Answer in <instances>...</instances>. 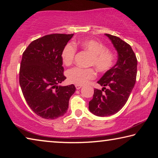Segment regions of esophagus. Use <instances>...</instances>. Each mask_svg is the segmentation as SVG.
<instances>
[{"label":"esophagus","instance_id":"obj_1","mask_svg":"<svg viewBox=\"0 0 158 158\" xmlns=\"http://www.w3.org/2000/svg\"><path fill=\"white\" fill-rule=\"evenodd\" d=\"M75 87H76V89L77 90H79V89H80L82 87V85H77V84H76L75 85Z\"/></svg>","mask_w":158,"mask_h":158}]
</instances>
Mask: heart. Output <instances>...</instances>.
Segmentation results:
<instances>
[{
    "instance_id": "1",
    "label": "heart",
    "mask_w": 158,
    "mask_h": 158,
    "mask_svg": "<svg viewBox=\"0 0 158 158\" xmlns=\"http://www.w3.org/2000/svg\"><path fill=\"white\" fill-rule=\"evenodd\" d=\"M76 47H79L91 54L89 65L94 66L100 73H106L114 65V53L94 40H84L74 42V44L72 43L65 44L61 52V59L64 65H69L73 62L77 52ZM95 74V72L93 68L83 69L74 67L67 72V78L72 84L83 85L94 79Z\"/></svg>"
}]
</instances>
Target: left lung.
<instances>
[{"label":"left lung","mask_w":158,"mask_h":158,"mask_svg":"<svg viewBox=\"0 0 158 158\" xmlns=\"http://www.w3.org/2000/svg\"><path fill=\"white\" fill-rule=\"evenodd\" d=\"M105 35L117 51L118 60L98 81L103 88L95 89L89 102L90 111L98 116H111L123 107L135 86L137 72V60L130 45L118 37Z\"/></svg>","instance_id":"8db88e82"}]
</instances>
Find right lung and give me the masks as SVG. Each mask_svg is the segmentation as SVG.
Instances as JSON below:
<instances>
[{"label":"right lung","instance_id":"obj_1","mask_svg":"<svg viewBox=\"0 0 158 158\" xmlns=\"http://www.w3.org/2000/svg\"><path fill=\"white\" fill-rule=\"evenodd\" d=\"M74 34H50L31 42L23 53L19 84L23 97L37 116L56 119L68 109L74 85L61 86L66 79L61 52Z\"/></svg>","mask_w":158,"mask_h":158}]
</instances>
